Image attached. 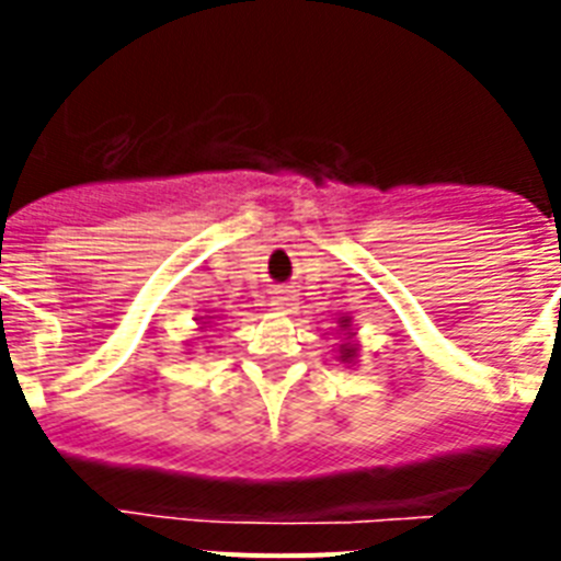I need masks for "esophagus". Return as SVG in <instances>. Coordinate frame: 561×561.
<instances>
[{
    "mask_svg": "<svg viewBox=\"0 0 561 561\" xmlns=\"http://www.w3.org/2000/svg\"><path fill=\"white\" fill-rule=\"evenodd\" d=\"M289 300H291L289 289H277L275 297H272V306H275V309H286V306H289Z\"/></svg>",
    "mask_w": 561,
    "mask_h": 561,
    "instance_id": "34e87169",
    "label": "esophagus"
}]
</instances>
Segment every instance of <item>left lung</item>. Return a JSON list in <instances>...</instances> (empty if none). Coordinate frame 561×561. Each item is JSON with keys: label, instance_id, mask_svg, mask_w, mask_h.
I'll list each match as a JSON object with an SVG mask.
<instances>
[{"label": "left lung", "instance_id": "left-lung-1", "mask_svg": "<svg viewBox=\"0 0 561 561\" xmlns=\"http://www.w3.org/2000/svg\"><path fill=\"white\" fill-rule=\"evenodd\" d=\"M351 356H354V351H351V348H342V359H351Z\"/></svg>", "mask_w": 561, "mask_h": 561}]
</instances>
